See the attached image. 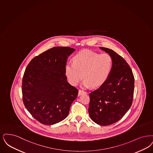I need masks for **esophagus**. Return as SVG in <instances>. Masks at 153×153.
Returning <instances> with one entry per match:
<instances>
[{
  "mask_svg": "<svg viewBox=\"0 0 153 153\" xmlns=\"http://www.w3.org/2000/svg\"><path fill=\"white\" fill-rule=\"evenodd\" d=\"M86 93L85 92H84V91H82V90H79V95H82L83 94H86Z\"/></svg>",
  "mask_w": 153,
  "mask_h": 153,
  "instance_id": "34e87169",
  "label": "esophagus"
}]
</instances>
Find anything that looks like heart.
Returning a JSON list of instances; mask_svg holds the SVG:
<instances>
[{"label": "heart", "mask_w": 153, "mask_h": 153, "mask_svg": "<svg viewBox=\"0 0 153 153\" xmlns=\"http://www.w3.org/2000/svg\"><path fill=\"white\" fill-rule=\"evenodd\" d=\"M72 60L73 64H66L65 73L68 82L74 86L78 85L82 77V85L85 87L102 85L109 78L113 67L110 55L88 50L80 51L74 56Z\"/></svg>", "instance_id": "heart-1"}]
</instances>
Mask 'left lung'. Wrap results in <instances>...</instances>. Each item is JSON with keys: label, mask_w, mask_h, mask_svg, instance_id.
<instances>
[{"label": "left lung", "mask_w": 153, "mask_h": 153, "mask_svg": "<svg viewBox=\"0 0 153 153\" xmlns=\"http://www.w3.org/2000/svg\"><path fill=\"white\" fill-rule=\"evenodd\" d=\"M110 55L113 67L109 78L98 89L89 93V114L102 126L118 121L130 109L133 98L134 78L127 62L111 49L100 47Z\"/></svg>", "instance_id": "left-lung-1"}]
</instances>
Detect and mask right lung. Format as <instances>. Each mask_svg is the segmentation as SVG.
<instances>
[{"label":"right lung","instance_id":"obj_1","mask_svg":"<svg viewBox=\"0 0 153 153\" xmlns=\"http://www.w3.org/2000/svg\"><path fill=\"white\" fill-rule=\"evenodd\" d=\"M75 51L56 47L35 57L22 80L25 106L39 122L54 125L68 116L78 90L68 83L65 73L68 57Z\"/></svg>","mask_w":153,"mask_h":153}]
</instances>
